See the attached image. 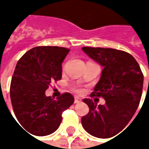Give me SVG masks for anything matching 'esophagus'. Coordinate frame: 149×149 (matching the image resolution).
Listing matches in <instances>:
<instances>
[{"instance_id": "obj_1", "label": "esophagus", "mask_w": 149, "mask_h": 149, "mask_svg": "<svg viewBox=\"0 0 149 149\" xmlns=\"http://www.w3.org/2000/svg\"><path fill=\"white\" fill-rule=\"evenodd\" d=\"M80 102H81V99H80V98H78V97H75V100H74L75 104H78V103H80Z\"/></svg>"}]
</instances>
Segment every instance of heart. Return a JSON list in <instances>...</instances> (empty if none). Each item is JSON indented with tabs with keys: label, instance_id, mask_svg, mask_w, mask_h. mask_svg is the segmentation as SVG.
<instances>
[{
	"label": "heart",
	"instance_id": "obj_1",
	"mask_svg": "<svg viewBox=\"0 0 149 149\" xmlns=\"http://www.w3.org/2000/svg\"><path fill=\"white\" fill-rule=\"evenodd\" d=\"M75 91H76L77 92H80V91H80L79 89H75Z\"/></svg>",
	"mask_w": 149,
	"mask_h": 149
}]
</instances>
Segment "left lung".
<instances>
[{"instance_id":"left-lung-1","label":"left lung","mask_w":149,"mask_h":149,"mask_svg":"<svg viewBox=\"0 0 149 149\" xmlns=\"http://www.w3.org/2000/svg\"><path fill=\"white\" fill-rule=\"evenodd\" d=\"M82 50L104 67L91 97L105 100L104 105L98 106L91 99L83 100L90 110L82 117V125L95 137L109 138L122 131L134 115L142 94L143 74L134 57L126 52L101 47Z\"/></svg>"}]
</instances>
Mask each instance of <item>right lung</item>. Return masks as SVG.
<instances>
[{"label": "right lung", "instance_id": "right-lung-1", "mask_svg": "<svg viewBox=\"0 0 149 149\" xmlns=\"http://www.w3.org/2000/svg\"><path fill=\"white\" fill-rule=\"evenodd\" d=\"M70 49L37 46L18 61L10 84V98L19 124L30 134L45 136L55 132L62 113L74 103L70 93L57 99L45 96L53 81L62 77V63Z\"/></svg>", "mask_w": 149, "mask_h": 149}]
</instances>
